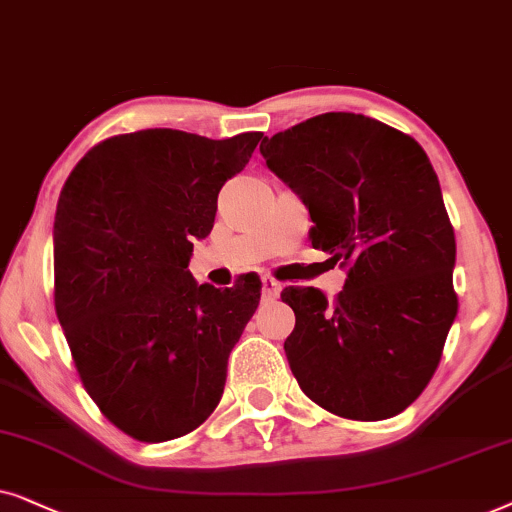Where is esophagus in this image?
<instances>
[{
	"instance_id": "1",
	"label": "esophagus",
	"mask_w": 512,
	"mask_h": 512,
	"mask_svg": "<svg viewBox=\"0 0 512 512\" xmlns=\"http://www.w3.org/2000/svg\"><path fill=\"white\" fill-rule=\"evenodd\" d=\"M278 292H281V283L274 281L271 276L262 278V297L264 299H276Z\"/></svg>"
}]
</instances>
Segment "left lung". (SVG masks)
Listing matches in <instances>:
<instances>
[{"mask_svg": "<svg viewBox=\"0 0 512 512\" xmlns=\"http://www.w3.org/2000/svg\"><path fill=\"white\" fill-rule=\"evenodd\" d=\"M260 152L309 210L313 248L346 269L335 302L281 292L299 388L339 417H395L431 381L456 318L454 229L431 161L410 135L353 112L306 119Z\"/></svg>", "mask_w": 512, "mask_h": 512, "instance_id": "8db88e82", "label": "left lung"}]
</instances>
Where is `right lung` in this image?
<instances>
[{
	"instance_id": "add662e5",
	"label": "right lung",
	"mask_w": 512,
	"mask_h": 512,
	"mask_svg": "<svg viewBox=\"0 0 512 512\" xmlns=\"http://www.w3.org/2000/svg\"><path fill=\"white\" fill-rule=\"evenodd\" d=\"M260 140L175 128L117 135L93 147L60 192L58 320L88 395L135 440L180 438L220 403L262 283L199 285L189 260L213 229L222 185Z\"/></svg>"
}]
</instances>
